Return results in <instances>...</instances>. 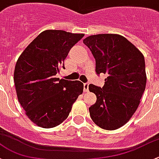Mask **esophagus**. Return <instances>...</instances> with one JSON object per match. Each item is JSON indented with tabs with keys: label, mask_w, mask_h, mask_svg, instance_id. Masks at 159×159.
Returning <instances> with one entry per match:
<instances>
[{
	"label": "esophagus",
	"mask_w": 159,
	"mask_h": 159,
	"mask_svg": "<svg viewBox=\"0 0 159 159\" xmlns=\"http://www.w3.org/2000/svg\"><path fill=\"white\" fill-rule=\"evenodd\" d=\"M88 88H89V84L88 83H85L84 84V91L87 92L88 91Z\"/></svg>",
	"instance_id": "obj_1"
}]
</instances>
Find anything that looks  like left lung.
Wrapping results in <instances>:
<instances>
[{"label": "left lung", "mask_w": 159, "mask_h": 159, "mask_svg": "<svg viewBox=\"0 0 159 159\" xmlns=\"http://www.w3.org/2000/svg\"><path fill=\"white\" fill-rule=\"evenodd\" d=\"M83 43L96 60L97 74L107 75L102 88L89 84V91L97 96L89 108L91 117L103 129H117L134 114L146 89L144 56L121 35H93Z\"/></svg>", "instance_id": "left-lung-1"}]
</instances>
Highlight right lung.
<instances>
[{
    "instance_id": "1",
    "label": "right lung",
    "mask_w": 159,
    "mask_h": 159,
    "mask_svg": "<svg viewBox=\"0 0 159 159\" xmlns=\"http://www.w3.org/2000/svg\"><path fill=\"white\" fill-rule=\"evenodd\" d=\"M84 34L48 30L21 53L13 74L18 101L34 124L52 128L69 115L73 103L83 93L80 81L56 78L71 48Z\"/></svg>"
}]
</instances>
